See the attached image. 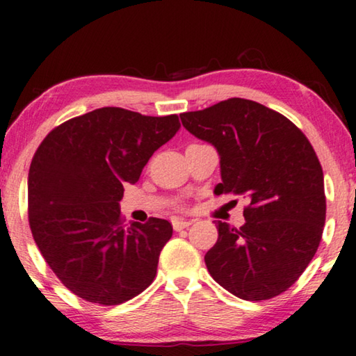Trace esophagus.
Returning <instances> with one entry per match:
<instances>
[{
  "label": "esophagus",
  "instance_id": "34e87169",
  "mask_svg": "<svg viewBox=\"0 0 356 356\" xmlns=\"http://www.w3.org/2000/svg\"><path fill=\"white\" fill-rule=\"evenodd\" d=\"M191 224H192V220H191V219H179V218H175V219L172 220L173 229L177 230V232L183 230V229H188V227H189Z\"/></svg>",
  "mask_w": 356,
  "mask_h": 356
}]
</instances>
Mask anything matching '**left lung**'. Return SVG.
I'll list each match as a JSON object with an SVG mask.
<instances>
[{
    "label": "left lung",
    "instance_id": "obj_1",
    "mask_svg": "<svg viewBox=\"0 0 356 356\" xmlns=\"http://www.w3.org/2000/svg\"><path fill=\"white\" fill-rule=\"evenodd\" d=\"M220 159L214 194L244 195L246 222L218 220L205 255L214 281L238 298L270 300L295 284L322 240L323 172L309 140L284 115L241 97L179 115Z\"/></svg>",
    "mask_w": 356,
    "mask_h": 356
}]
</instances>
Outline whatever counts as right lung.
I'll return each instance as SVG.
<instances>
[{"mask_svg":"<svg viewBox=\"0 0 356 356\" xmlns=\"http://www.w3.org/2000/svg\"><path fill=\"white\" fill-rule=\"evenodd\" d=\"M177 115L96 108L55 127L28 173L34 241L58 279L80 298L121 305L153 282L172 224L126 227L120 200L156 149L179 131Z\"/></svg>","mask_w":356,"mask_h":356,"instance_id":"add662e5","label":"right lung"}]
</instances>
